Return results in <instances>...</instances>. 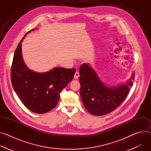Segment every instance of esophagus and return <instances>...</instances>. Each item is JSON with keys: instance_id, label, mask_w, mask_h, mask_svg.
<instances>
[{"instance_id": "obj_1", "label": "esophagus", "mask_w": 151, "mask_h": 151, "mask_svg": "<svg viewBox=\"0 0 151 151\" xmlns=\"http://www.w3.org/2000/svg\"><path fill=\"white\" fill-rule=\"evenodd\" d=\"M79 77V73L78 72H76L75 73V75H74V78L75 79H77Z\"/></svg>"}]
</instances>
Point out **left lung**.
<instances>
[{
	"label": "left lung",
	"mask_w": 151,
	"mask_h": 151,
	"mask_svg": "<svg viewBox=\"0 0 151 151\" xmlns=\"http://www.w3.org/2000/svg\"><path fill=\"white\" fill-rule=\"evenodd\" d=\"M80 94L82 101L89 113L101 116L109 114L124 101L133 86L134 75L125 84L109 88L100 81L94 70L87 63L79 68Z\"/></svg>",
	"instance_id": "left-lung-1"
}]
</instances>
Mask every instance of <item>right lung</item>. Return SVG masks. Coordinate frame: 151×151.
I'll return each instance as SVG.
<instances>
[{
    "label": "right lung",
    "mask_w": 151,
    "mask_h": 151,
    "mask_svg": "<svg viewBox=\"0 0 151 151\" xmlns=\"http://www.w3.org/2000/svg\"><path fill=\"white\" fill-rule=\"evenodd\" d=\"M21 39L15 51L11 66L12 87L23 104L30 111L44 114L57 104L61 90L73 79L75 69L55 68L45 72L30 70L25 64L21 54Z\"/></svg>",
    "instance_id": "add662e5"
}]
</instances>
